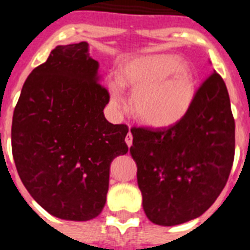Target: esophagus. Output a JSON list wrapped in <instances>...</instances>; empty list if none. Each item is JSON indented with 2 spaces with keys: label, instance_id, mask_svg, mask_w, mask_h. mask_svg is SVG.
Returning <instances> with one entry per match:
<instances>
[{
  "label": "esophagus",
  "instance_id": "esophagus-1",
  "mask_svg": "<svg viewBox=\"0 0 250 250\" xmlns=\"http://www.w3.org/2000/svg\"><path fill=\"white\" fill-rule=\"evenodd\" d=\"M132 140H133L132 133L128 132L127 133V136H125V143H127V145H128V146H131V145H132Z\"/></svg>",
  "mask_w": 250,
  "mask_h": 250
}]
</instances>
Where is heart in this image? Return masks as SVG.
I'll use <instances>...</instances> for the list:
<instances>
[{
    "mask_svg": "<svg viewBox=\"0 0 250 250\" xmlns=\"http://www.w3.org/2000/svg\"><path fill=\"white\" fill-rule=\"evenodd\" d=\"M123 83L133 88V111L141 122L166 127L180 121L194 98V76L190 68L174 56L156 54L133 61L123 70ZM114 109L125 107L123 84H110Z\"/></svg>",
    "mask_w": 250,
    "mask_h": 250,
    "instance_id": "1",
    "label": "heart"
}]
</instances>
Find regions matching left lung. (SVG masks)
I'll return each instance as SVG.
<instances>
[{
    "instance_id": "1",
    "label": "left lung",
    "mask_w": 250,
    "mask_h": 250,
    "mask_svg": "<svg viewBox=\"0 0 250 250\" xmlns=\"http://www.w3.org/2000/svg\"><path fill=\"white\" fill-rule=\"evenodd\" d=\"M129 149L149 221L175 226L204 214L229 180L235 157V119L218 72L196 90L188 113L161 128L132 127Z\"/></svg>"
}]
</instances>
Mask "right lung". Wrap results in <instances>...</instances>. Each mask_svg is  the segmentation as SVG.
<instances>
[{
	"instance_id": "1",
	"label": "right lung",
	"mask_w": 250,
	"mask_h": 250,
	"mask_svg": "<svg viewBox=\"0 0 250 250\" xmlns=\"http://www.w3.org/2000/svg\"><path fill=\"white\" fill-rule=\"evenodd\" d=\"M89 45H60L21 88L13 115L11 149L29 194L61 219L101 213L110 164L125 154V125L106 121L110 94L97 80Z\"/></svg>"
}]
</instances>
